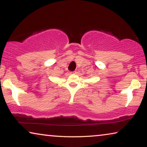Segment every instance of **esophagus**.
I'll return each mask as SVG.
<instances>
[{
  "label": "esophagus",
  "mask_w": 147,
  "mask_h": 147,
  "mask_svg": "<svg viewBox=\"0 0 147 147\" xmlns=\"http://www.w3.org/2000/svg\"><path fill=\"white\" fill-rule=\"evenodd\" d=\"M75 73H76V72H75Z\"/></svg>",
  "instance_id": "obj_1"
}]
</instances>
